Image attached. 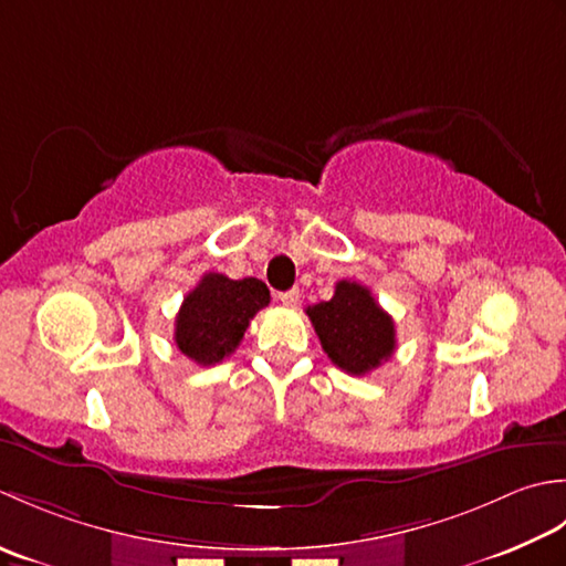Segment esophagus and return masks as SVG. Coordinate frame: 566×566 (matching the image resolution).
Returning <instances> with one entry per match:
<instances>
[{"instance_id": "esophagus-1", "label": "esophagus", "mask_w": 566, "mask_h": 566, "mask_svg": "<svg viewBox=\"0 0 566 566\" xmlns=\"http://www.w3.org/2000/svg\"><path fill=\"white\" fill-rule=\"evenodd\" d=\"M279 300L285 305V307H295L300 303V291L297 287H293V291H285V293H279Z\"/></svg>"}]
</instances>
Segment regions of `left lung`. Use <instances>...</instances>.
I'll return each instance as SVG.
<instances>
[{"mask_svg": "<svg viewBox=\"0 0 566 566\" xmlns=\"http://www.w3.org/2000/svg\"><path fill=\"white\" fill-rule=\"evenodd\" d=\"M305 313L332 364L352 376H366L396 352L394 317L361 283L339 281L332 300Z\"/></svg>", "mask_w": 566, "mask_h": 566, "instance_id": "1", "label": "left lung"}]
</instances>
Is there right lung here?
<instances>
[{
  "label": "right lung",
  "instance_id": "add662e5",
  "mask_svg": "<svg viewBox=\"0 0 566 566\" xmlns=\"http://www.w3.org/2000/svg\"><path fill=\"white\" fill-rule=\"evenodd\" d=\"M269 303V287L259 279L232 281L222 273H205L176 317L178 349L200 366L219 364L237 352L253 315Z\"/></svg>",
  "mask_w": 566,
  "mask_h": 566
}]
</instances>
